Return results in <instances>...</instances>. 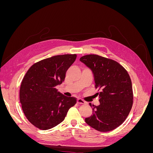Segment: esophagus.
Wrapping results in <instances>:
<instances>
[{
  "instance_id": "34e87169",
  "label": "esophagus",
  "mask_w": 153,
  "mask_h": 153,
  "mask_svg": "<svg viewBox=\"0 0 153 153\" xmlns=\"http://www.w3.org/2000/svg\"><path fill=\"white\" fill-rule=\"evenodd\" d=\"M77 103H78V104H85V103H86L85 101H84V100H83L81 99V98H78V99L77 100Z\"/></svg>"
}]
</instances>
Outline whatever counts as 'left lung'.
<instances>
[{"label":"left lung","instance_id":"1","mask_svg":"<svg viewBox=\"0 0 153 153\" xmlns=\"http://www.w3.org/2000/svg\"><path fill=\"white\" fill-rule=\"evenodd\" d=\"M80 61L90 68L94 73L95 88L100 104L92 107V115L85 123L99 131L107 132L119 127L126 120L133 103L130 76L117 62L98 55L89 54Z\"/></svg>","mask_w":153,"mask_h":153}]
</instances>
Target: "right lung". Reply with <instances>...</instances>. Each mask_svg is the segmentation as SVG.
<instances>
[{"label":"right lung","mask_w":153,"mask_h":153,"mask_svg":"<svg viewBox=\"0 0 153 153\" xmlns=\"http://www.w3.org/2000/svg\"><path fill=\"white\" fill-rule=\"evenodd\" d=\"M76 54L55 55L34 64L23 78L20 101L25 117L42 130L62 123L76 98L66 97L56 89L65 79L66 72Z\"/></svg>","instance_id":"obj_1"}]
</instances>
